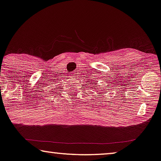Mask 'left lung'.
<instances>
[{
	"instance_id": "8db88e82",
	"label": "left lung",
	"mask_w": 161,
	"mask_h": 161,
	"mask_svg": "<svg viewBox=\"0 0 161 161\" xmlns=\"http://www.w3.org/2000/svg\"><path fill=\"white\" fill-rule=\"evenodd\" d=\"M96 84H97V83H96ZM93 85H94V83H93ZM95 87H96V86H95Z\"/></svg>"
}]
</instances>
